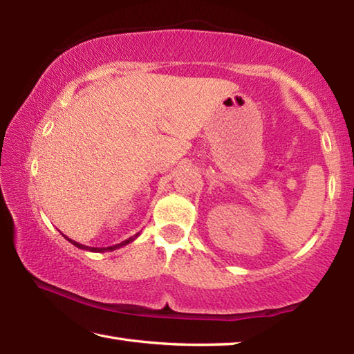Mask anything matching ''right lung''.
Listing matches in <instances>:
<instances>
[{"instance_id":"add662e5","label":"right lung","mask_w":354,"mask_h":354,"mask_svg":"<svg viewBox=\"0 0 354 354\" xmlns=\"http://www.w3.org/2000/svg\"><path fill=\"white\" fill-rule=\"evenodd\" d=\"M64 236V234H62ZM65 237V236H64ZM139 237V232H137L136 236H133V237H129V239H127V241H123L122 243H117V245H112V247H106V248H97V247H87V245H82V243H77V242H75V241H71V239H68V237H65L67 239L68 242H71L75 245V247H77V248H81V250H86V251H92V253H106V251H113V250H118V248H122V247H124V245H128V243H131L133 241H136V239Z\"/></svg>"}]
</instances>
